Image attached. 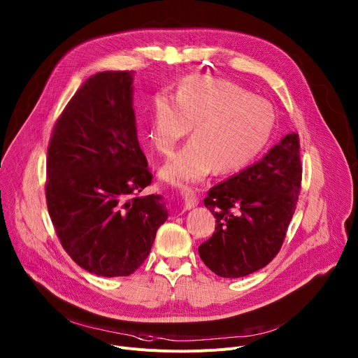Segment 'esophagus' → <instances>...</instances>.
Wrapping results in <instances>:
<instances>
[{
  "mask_svg": "<svg viewBox=\"0 0 358 358\" xmlns=\"http://www.w3.org/2000/svg\"><path fill=\"white\" fill-rule=\"evenodd\" d=\"M182 199H184V207L187 210L196 207L199 204V197H197L196 191H194L192 188H185L182 191Z\"/></svg>",
  "mask_w": 358,
  "mask_h": 358,
  "instance_id": "esophagus-1",
  "label": "esophagus"
}]
</instances>
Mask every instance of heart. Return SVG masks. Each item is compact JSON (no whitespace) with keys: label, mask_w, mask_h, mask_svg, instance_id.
<instances>
[{"label":"heart","mask_w":358,"mask_h":358,"mask_svg":"<svg viewBox=\"0 0 358 358\" xmlns=\"http://www.w3.org/2000/svg\"><path fill=\"white\" fill-rule=\"evenodd\" d=\"M191 127L192 140L161 169L162 178L180 187L213 170L231 174L247 167L267 145L274 113L266 100L230 81L191 76L180 83L174 103L164 94L154 96L147 138L169 155Z\"/></svg>","instance_id":"1"}]
</instances>
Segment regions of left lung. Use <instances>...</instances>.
Instances as JSON below:
<instances>
[{
  "label": "left lung",
  "mask_w": 358,
  "mask_h": 358,
  "mask_svg": "<svg viewBox=\"0 0 358 358\" xmlns=\"http://www.w3.org/2000/svg\"><path fill=\"white\" fill-rule=\"evenodd\" d=\"M301 176L300 138L291 133L257 164L210 188L204 206L217 225L199 247L204 264L224 278L266 267L284 243Z\"/></svg>",
  "instance_id": "8db88e82"
}]
</instances>
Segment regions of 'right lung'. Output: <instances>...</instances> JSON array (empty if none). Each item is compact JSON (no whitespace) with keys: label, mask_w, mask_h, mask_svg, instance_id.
<instances>
[{"label":"right lung","mask_w":358,"mask_h":358,"mask_svg":"<svg viewBox=\"0 0 358 358\" xmlns=\"http://www.w3.org/2000/svg\"><path fill=\"white\" fill-rule=\"evenodd\" d=\"M133 71L91 76L58 117L48 144L45 199L62 248L88 273L133 274L167 220L140 148Z\"/></svg>","instance_id":"add662e5"}]
</instances>
